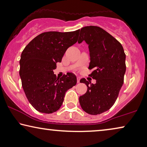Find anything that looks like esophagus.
Instances as JSON below:
<instances>
[{"instance_id": "34e87169", "label": "esophagus", "mask_w": 147, "mask_h": 147, "mask_svg": "<svg viewBox=\"0 0 147 147\" xmlns=\"http://www.w3.org/2000/svg\"><path fill=\"white\" fill-rule=\"evenodd\" d=\"M80 77H79V76H77V82L78 83L80 82Z\"/></svg>"}]
</instances>
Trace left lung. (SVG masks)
<instances>
[{
    "label": "left lung",
    "instance_id": "obj_1",
    "mask_svg": "<svg viewBox=\"0 0 147 147\" xmlns=\"http://www.w3.org/2000/svg\"><path fill=\"white\" fill-rule=\"evenodd\" d=\"M83 41L88 45V69L94 70L89 76L96 83L90 85L85 78L80 80L88 88L86 92L80 96L79 102L85 112L98 115L110 109L117 100L123 84L126 56L121 43L98 26L81 28L78 42Z\"/></svg>",
    "mask_w": 147,
    "mask_h": 147
}]
</instances>
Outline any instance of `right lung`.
I'll return each instance as SVG.
<instances>
[{"instance_id": "1", "label": "right lung", "mask_w": 147, "mask_h": 147, "mask_svg": "<svg viewBox=\"0 0 147 147\" xmlns=\"http://www.w3.org/2000/svg\"><path fill=\"white\" fill-rule=\"evenodd\" d=\"M79 30L47 32L38 35L26 46L20 60V76L28 101L37 111L51 113L62 105L65 93L76 84L73 73L57 77L56 63L78 41Z\"/></svg>"}]
</instances>
